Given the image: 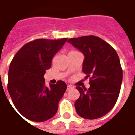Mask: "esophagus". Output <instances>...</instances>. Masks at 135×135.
Returning a JSON list of instances; mask_svg holds the SVG:
<instances>
[{
    "label": "esophagus",
    "instance_id": "34e87169",
    "mask_svg": "<svg viewBox=\"0 0 135 135\" xmlns=\"http://www.w3.org/2000/svg\"><path fill=\"white\" fill-rule=\"evenodd\" d=\"M71 88H72V86H71V85H67V88H66V90H71Z\"/></svg>",
    "mask_w": 135,
    "mask_h": 135
}]
</instances>
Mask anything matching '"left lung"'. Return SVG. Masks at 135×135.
Here are the masks:
<instances>
[{"label":"left lung","instance_id":"left-lung-1","mask_svg":"<svg viewBox=\"0 0 135 135\" xmlns=\"http://www.w3.org/2000/svg\"><path fill=\"white\" fill-rule=\"evenodd\" d=\"M68 41L83 53V71L90 77V88L77 86L80 97L74 103L77 114L96 119L108 113L120 94L123 71L116 51L98 36H85Z\"/></svg>","mask_w":135,"mask_h":135}]
</instances>
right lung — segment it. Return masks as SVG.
<instances>
[{"instance_id":"right-lung-1","label":"right lung","mask_w":135,"mask_h":135,"mask_svg":"<svg viewBox=\"0 0 135 135\" xmlns=\"http://www.w3.org/2000/svg\"><path fill=\"white\" fill-rule=\"evenodd\" d=\"M67 38H38L25 44L12 59L8 74V91L14 105L28 120L41 122L57 113L58 102L66 90V84L45 85L47 69L52 59Z\"/></svg>"}]
</instances>
